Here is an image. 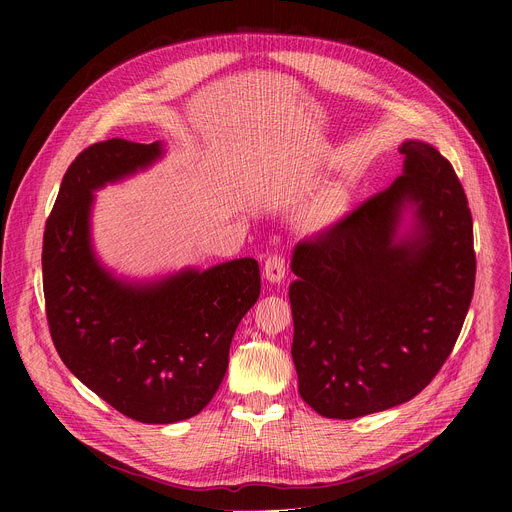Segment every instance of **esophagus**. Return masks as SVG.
I'll list each match as a JSON object with an SVG mask.
<instances>
[{"label":"esophagus","mask_w":512,"mask_h":512,"mask_svg":"<svg viewBox=\"0 0 512 512\" xmlns=\"http://www.w3.org/2000/svg\"><path fill=\"white\" fill-rule=\"evenodd\" d=\"M285 259L281 255H271L267 261H265V267H263V277L269 281V283H279L283 277H285Z\"/></svg>","instance_id":"1"}]
</instances>
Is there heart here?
Masks as SVG:
<instances>
[{
	"mask_svg": "<svg viewBox=\"0 0 512 512\" xmlns=\"http://www.w3.org/2000/svg\"><path fill=\"white\" fill-rule=\"evenodd\" d=\"M338 206H340V200H338L336 196L330 198V200H326V204L318 210V218H320V221H324V223L332 221V216L338 212Z\"/></svg>",
	"mask_w": 512,
	"mask_h": 512,
	"instance_id": "1",
	"label": "heart"
}]
</instances>
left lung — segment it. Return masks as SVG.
Masks as SVG:
<instances>
[{"mask_svg": "<svg viewBox=\"0 0 512 512\" xmlns=\"http://www.w3.org/2000/svg\"><path fill=\"white\" fill-rule=\"evenodd\" d=\"M403 174L291 253L300 395L322 417L401 405L442 369L476 279L472 214L452 164L405 139Z\"/></svg>", "mask_w": 512, "mask_h": 512, "instance_id": "1", "label": "left lung"}]
</instances>
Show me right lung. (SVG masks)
<instances>
[{"mask_svg":"<svg viewBox=\"0 0 512 512\" xmlns=\"http://www.w3.org/2000/svg\"><path fill=\"white\" fill-rule=\"evenodd\" d=\"M164 143L109 139L91 145L62 178L42 247L52 342L85 387L141 423L200 413L221 387L229 348L261 291L251 257L129 279L93 247L95 192L152 168Z\"/></svg>","mask_w":512,"mask_h":512,"instance_id":"obj_1","label":"right lung"}]
</instances>
